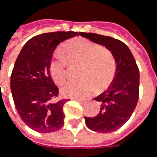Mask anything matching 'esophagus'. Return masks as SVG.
<instances>
[{
  "label": "esophagus",
  "mask_w": 157,
  "mask_h": 157,
  "mask_svg": "<svg viewBox=\"0 0 157 157\" xmlns=\"http://www.w3.org/2000/svg\"><path fill=\"white\" fill-rule=\"evenodd\" d=\"M74 100H75V101H78L80 103H82V104H85V103H88L89 101H90V99L89 98H84V99H81V98H73Z\"/></svg>",
  "instance_id": "34e87169"
}]
</instances>
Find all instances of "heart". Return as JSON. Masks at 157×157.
<instances>
[{
	"mask_svg": "<svg viewBox=\"0 0 157 157\" xmlns=\"http://www.w3.org/2000/svg\"><path fill=\"white\" fill-rule=\"evenodd\" d=\"M71 63H82L78 81H69L61 88L66 97L83 98L95 89L105 90L116 74V61L111 51L89 39H72L62 47ZM63 53L56 52L50 62V73L56 83H62L67 77L68 61Z\"/></svg>",
	"mask_w": 157,
	"mask_h": 157,
	"instance_id": "b5f03b06",
	"label": "heart"
}]
</instances>
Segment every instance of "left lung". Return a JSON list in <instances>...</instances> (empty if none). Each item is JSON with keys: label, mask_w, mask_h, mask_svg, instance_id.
<instances>
[{"label": "left lung", "mask_w": 157, "mask_h": 157, "mask_svg": "<svg viewBox=\"0 0 157 157\" xmlns=\"http://www.w3.org/2000/svg\"><path fill=\"white\" fill-rule=\"evenodd\" d=\"M82 37L105 46L112 52L116 65L113 82L94 100L101 103L98 114L84 117L87 126L94 132L112 133L123 126L136 107L139 99L140 72L128 46L119 39L96 33L80 32Z\"/></svg>", "instance_id": "8db88e82"}]
</instances>
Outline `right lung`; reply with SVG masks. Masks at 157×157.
Returning <instances> with one entry per match:
<instances>
[{"instance_id": "right-lung-1", "label": "right lung", "mask_w": 157, "mask_h": 157, "mask_svg": "<svg viewBox=\"0 0 157 157\" xmlns=\"http://www.w3.org/2000/svg\"><path fill=\"white\" fill-rule=\"evenodd\" d=\"M79 35L75 31L43 33L31 38L21 50L10 78V89L20 118L36 132L52 133L64 125L63 106L59 89L50 74L52 53L59 43Z\"/></svg>"}]
</instances>
